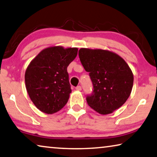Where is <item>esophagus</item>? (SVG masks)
Returning <instances> with one entry per match:
<instances>
[{"mask_svg":"<svg viewBox=\"0 0 157 157\" xmlns=\"http://www.w3.org/2000/svg\"><path fill=\"white\" fill-rule=\"evenodd\" d=\"M76 90L81 91V90H82V88H81V86H76Z\"/></svg>","mask_w":157,"mask_h":157,"instance_id":"34e87169","label":"esophagus"}]
</instances>
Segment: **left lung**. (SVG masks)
Instances as JSON below:
<instances>
[{
	"mask_svg": "<svg viewBox=\"0 0 157 157\" xmlns=\"http://www.w3.org/2000/svg\"><path fill=\"white\" fill-rule=\"evenodd\" d=\"M78 56L93 86L92 93L86 96L89 106L102 115L121 107L129 98L133 83V73L127 63L106 50L81 48Z\"/></svg>",
	"mask_w": 157,
	"mask_h": 157,
	"instance_id": "1",
	"label": "left lung"
}]
</instances>
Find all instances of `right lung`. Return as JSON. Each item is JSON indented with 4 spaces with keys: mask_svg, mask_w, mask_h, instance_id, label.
Wrapping results in <instances>:
<instances>
[{
    "mask_svg": "<svg viewBox=\"0 0 157 157\" xmlns=\"http://www.w3.org/2000/svg\"><path fill=\"white\" fill-rule=\"evenodd\" d=\"M77 48H45L30 62L25 83L30 99L38 109L53 114L67 103L71 93L67 67L76 57Z\"/></svg>",
    "mask_w": 157,
    "mask_h": 157,
    "instance_id": "right-lung-1",
    "label": "right lung"
}]
</instances>
